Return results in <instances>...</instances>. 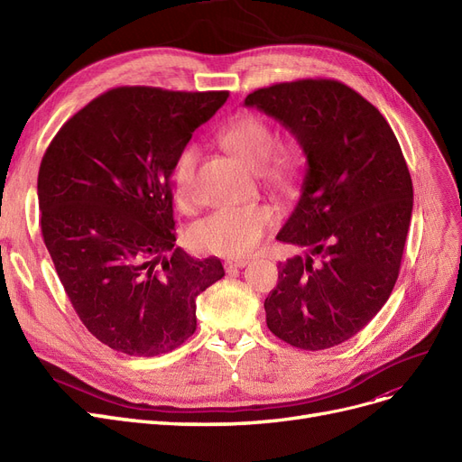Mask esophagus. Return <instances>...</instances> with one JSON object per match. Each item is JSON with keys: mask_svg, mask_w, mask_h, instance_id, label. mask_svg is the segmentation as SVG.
Wrapping results in <instances>:
<instances>
[{"mask_svg": "<svg viewBox=\"0 0 462 462\" xmlns=\"http://www.w3.org/2000/svg\"><path fill=\"white\" fill-rule=\"evenodd\" d=\"M247 263H249V260H245V258H239V260H226V262H225V270H226V272L239 270V268H245Z\"/></svg>", "mask_w": 462, "mask_h": 462, "instance_id": "esophagus-1", "label": "esophagus"}]
</instances>
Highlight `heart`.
<instances>
[{
	"mask_svg": "<svg viewBox=\"0 0 462 462\" xmlns=\"http://www.w3.org/2000/svg\"><path fill=\"white\" fill-rule=\"evenodd\" d=\"M218 138L251 168H262L273 185L282 189L292 185L296 161L286 152L273 153L277 133L263 117L251 112L239 114L221 131ZM200 157V145L189 142L174 159L172 181L181 206H189L194 199V180H197ZM275 223L277 213L270 206L223 208L194 223L189 228V241L194 249L204 253L241 258L258 247Z\"/></svg>",
	"mask_w": 462,
	"mask_h": 462,
	"instance_id": "b5f03b06",
	"label": "heart"
}]
</instances>
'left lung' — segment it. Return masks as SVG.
Returning <instances> with one entry per match:
<instances>
[{
    "mask_svg": "<svg viewBox=\"0 0 462 462\" xmlns=\"http://www.w3.org/2000/svg\"><path fill=\"white\" fill-rule=\"evenodd\" d=\"M244 105L275 117L307 157L301 197L277 239L310 253L279 262L265 322L296 348L337 346L376 317L399 277L414 206L401 145L385 117L337 80L273 84Z\"/></svg>",
    "mask_w": 462,
    "mask_h": 462,
    "instance_id": "1",
    "label": "left lung"
}]
</instances>
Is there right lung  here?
<instances>
[{
	"instance_id": "obj_1",
	"label": "right lung",
	"mask_w": 462,
	"mask_h": 462,
	"mask_svg": "<svg viewBox=\"0 0 462 462\" xmlns=\"http://www.w3.org/2000/svg\"><path fill=\"white\" fill-rule=\"evenodd\" d=\"M228 91L127 86L97 97L41 161V232L88 331L112 350L153 357L197 329V298L225 277L218 258L176 245L170 176L178 152Z\"/></svg>"
}]
</instances>
